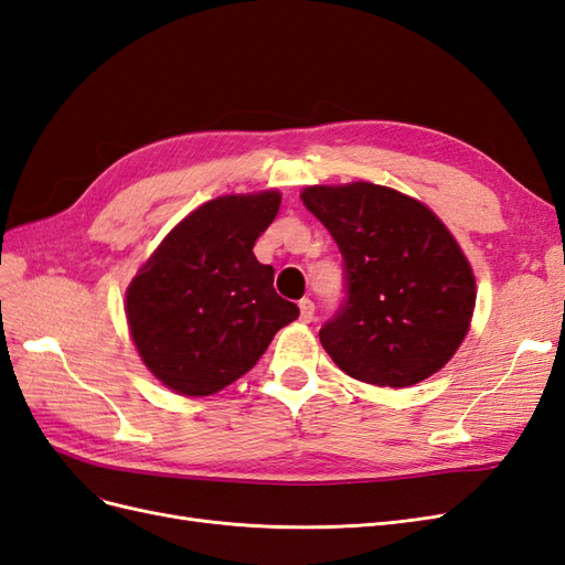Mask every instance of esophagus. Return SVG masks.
I'll return each mask as SVG.
<instances>
[{
  "label": "esophagus",
  "mask_w": 565,
  "mask_h": 565,
  "mask_svg": "<svg viewBox=\"0 0 565 565\" xmlns=\"http://www.w3.org/2000/svg\"><path fill=\"white\" fill-rule=\"evenodd\" d=\"M299 311H301V320L303 322H311L313 320V313H316V306L311 299H301L299 301Z\"/></svg>",
  "instance_id": "obj_1"
}]
</instances>
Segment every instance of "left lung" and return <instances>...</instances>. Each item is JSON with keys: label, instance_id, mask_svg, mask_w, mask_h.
<instances>
[{"label": "left lung", "instance_id": "left-lung-1", "mask_svg": "<svg viewBox=\"0 0 565 565\" xmlns=\"http://www.w3.org/2000/svg\"><path fill=\"white\" fill-rule=\"evenodd\" d=\"M301 200L344 259L347 299L320 344L349 377L403 388L446 365L469 332L476 280L446 224L415 198L355 181Z\"/></svg>", "mask_w": 565, "mask_h": 565}]
</instances>
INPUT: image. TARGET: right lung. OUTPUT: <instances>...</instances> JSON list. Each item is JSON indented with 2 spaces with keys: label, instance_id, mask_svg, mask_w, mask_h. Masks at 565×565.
I'll return each mask as SVG.
<instances>
[{
  "label": "right lung",
  "instance_id": "add662e5",
  "mask_svg": "<svg viewBox=\"0 0 565 565\" xmlns=\"http://www.w3.org/2000/svg\"><path fill=\"white\" fill-rule=\"evenodd\" d=\"M280 200L266 191L204 202L136 273L125 303L131 339L167 388L195 398L221 391L299 318L252 252Z\"/></svg>",
  "mask_w": 565,
  "mask_h": 565
}]
</instances>
